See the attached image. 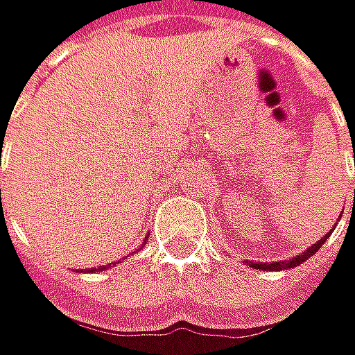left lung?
<instances>
[{"label": "left lung", "mask_w": 355, "mask_h": 355, "mask_svg": "<svg viewBox=\"0 0 355 355\" xmlns=\"http://www.w3.org/2000/svg\"><path fill=\"white\" fill-rule=\"evenodd\" d=\"M331 235V233H329ZM329 235H324L320 241H316L314 245H310L304 254H300V256H295L293 260H281V262H270V264H262V262H250V266L252 268H258V270H285V268H293V266H300L302 262H306L308 258H312L322 245H324V241L329 239Z\"/></svg>", "instance_id": "8db88e82"}]
</instances>
